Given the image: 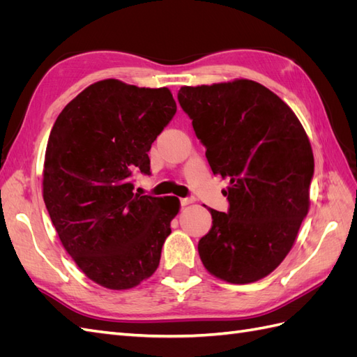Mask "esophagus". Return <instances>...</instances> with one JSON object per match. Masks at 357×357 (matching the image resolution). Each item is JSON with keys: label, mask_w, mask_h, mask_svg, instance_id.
<instances>
[{"label": "esophagus", "mask_w": 357, "mask_h": 357, "mask_svg": "<svg viewBox=\"0 0 357 357\" xmlns=\"http://www.w3.org/2000/svg\"><path fill=\"white\" fill-rule=\"evenodd\" d=\"M192 201H193L192 198H181V199H180V204L183 205V207H185V205H189V204H192Z\"/></svg>", "instance_id": "1"}]
</instances>
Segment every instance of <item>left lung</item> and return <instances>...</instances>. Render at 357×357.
I'll list each match as a JSON object with an SVG mask.
<instances>
[{"label": "left lung", "instance_id": "left-lung-1", "mask_svg": "<svg viewBox=\"0 0 357 357\" xmlns=\"http://www.w3.org/2000/svg\"><path fill=\"white\" fill-rule=\"evenodd\" d=\"M178 102L213 174L229 178V211L208 208L201 261L223 282H257L284 261L310 208L314 156L305 129L283 100L247 79L181 86Z\"/></svg>", "mask_w": 357, "mask_h": 357}]
</instances>
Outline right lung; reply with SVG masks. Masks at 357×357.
Returning <instances> with one entry per match:
<instances>
[{"instance_id":"add662e5","label":"right lung","mask_w":357,"mask_h":357,"mask_svg":"<svg viewBox=\"0 0 357 357\" xmlns=\"http://www.w3.org/2000/svg\"><path fill=\"white\" fill-rule=\"evenodd\" d=\"M176 112L168 88L105 79L63 107L50 131L43 199L63 248L105 289H132L159 266L180 201L142 197L131 176L149 174L147 152Z\"/></svg>"}]
</instances>
